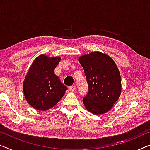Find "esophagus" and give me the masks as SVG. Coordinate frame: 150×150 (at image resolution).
<instances>
[{"label": "esophagus", "mask_w": 150, "mask_h": 150, "mask_svg": "<svg viewBox=\"0 0 150 150\" xmlns=\"http://www.w3.org/2000/svg\"><path fill=\"white\" fill-rule=\"evenodd\" d=\"M69 89L70 90V91H71V92H73L75 90V86H70L69 88Z\"/></svg>", "instance_id": "34e87169"}]
</instances>
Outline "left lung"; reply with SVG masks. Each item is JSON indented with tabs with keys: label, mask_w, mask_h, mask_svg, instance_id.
Here are the masks:
<instances>
[{
	"label": "left lung",
	"mask_w": 150,
	"mask_h": 150,
	"mask_svg": "<svg viewBox=\"0 0 150 150\" xmlns=\"http://www.w3.org/2000/svg\"><path fill=\"white\" fill-rule=\"evenodd\" d=\"M79 61L89 86V92L83 98L85 107L94 115L107 112L121 93L120 74L117 64L110 56L99 51L81 56Z\"/></svg>",
	"instance_id": "left-lung-1"
}]
</instances>
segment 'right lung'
<instances>
[{"mask_svg": "<svg viewBox=\"0 0 150 150\" xmlns=\"http://www.w3.org/2000/svg\"><path fill=\"white\" fill-rule=\"evenodd\" d=\"M61 58L41 54L33 61L23 83L24 96L28 103L38 110L46 111L54 106L67 88L54 71Z\"/></svg>", "mask_w": 150, "mask_h": 150, "instance_id": "1", "label": "right lung"}]
</instances>
